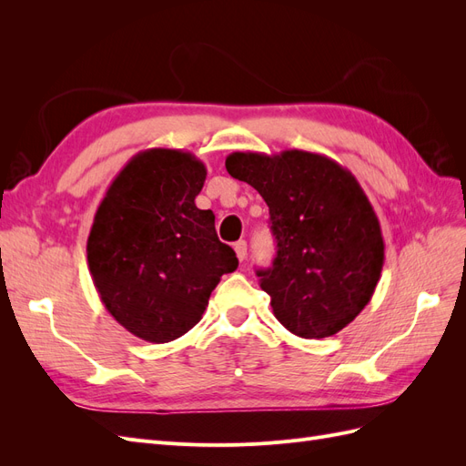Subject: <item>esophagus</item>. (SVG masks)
<instances>
[{
    "label": "esophagus",
    "instance_id": "esophagus-1",
    "mask_svg": "<svg viewBox=\"0 0 466 466\" xmlns=\"http://www.w3.org/2000/svg\"><path fill=\"white\" fill-rule=\"evenodd\" d=\"M233 248H235V252H237V258L243 262V260L247 258V241H237V243L233 245Z\"/></svg>",
    "mask_w": 466,
    "mask_h": 466
}]
</instances>
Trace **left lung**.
<instances>
[{
  "label": "left lung",
  "instance_id": "1",
  "mask_svg": "<svg viewBox=\"0 0 466 466\" xmlns=\"http://www.w3.org/2000/svg\"><path fill=\"white\" fill-rule=\"evenodd\" d=\"M225 168L270 208L278 252L257 274L274 317L301 338L340 332L371 301L385 262L383 233L358 178L303 149L235 151Z\"/></svg>",
  "mask_w": 466,
  "mask_h": 466
}]
</instances>
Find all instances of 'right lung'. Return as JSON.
Instances as JSON below:
<instances>
[{"label":"right lung","instance_id":"obj_1","mask_svg":"<svg viewBox=\"0 0 466 466\" xmlns=\"http://www.w3.org/2000/svg\"><path fill=\"white\" fill-rule=\"evenodd\" d=\"M206 165L182 149L139 151L110 182L87 238L93 284L115 320L165 344L200 322L235 250L216 235V216L194 204Z\"/></svg>","mask_w":466,"mask_h":466}]
</instances>
